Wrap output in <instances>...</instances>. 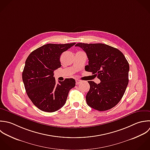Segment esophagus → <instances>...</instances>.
Here are the masks:
<instances>
[{
	"instance_id": "34e87169",
	"label": "esophagus",
	"mask_w": 150,
	"mask_h": 150,
	"mask_svg": "<svg viewBox=\"0 0 150 150\" xmlns=\"http://www.w3.org/2000/svg\"><path fill=\"white\" fill-rule=\"evenodd\" d=\"M81 81L80 80H79V79H76V85H78V84H79L80 83H81Z\"/></svg>"
}]
</instances>
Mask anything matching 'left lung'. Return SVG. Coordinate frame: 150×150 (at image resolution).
<instances>
[{"mask_svg":"<svg viewBox=\"0 0 150 150\" xmlns=\"http://www.w3.org/2000/svg\"><path fill=\"white\" fill-rule=\"evenodd\" d=\"M89 59L85 71L100 80L98 84L88 81L90 89L86 96L88 106L105 111L115 107L123 96L129 83V64L118 49L102 44L78 43Z\"/></svg>","mask_w":150,"mask_h":150,"instance_id":"8db88e82","label":"left lung"}]
</instances>
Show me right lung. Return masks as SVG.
I'll return each mask as SVG.
<instances>
[{
    "label": "right lung",
    "instance_id": "add662e5",
    "mask_svg": "<svg viewBox=\"0 0 150 150\" xmlns=\"http://www.w3.org/2000/svg\"><path fill=\"white\" fill-rule=\"evenodd\" d=\"M76 43L45 44L28 56L22 73L26 93L33 103L46 112H54L65 103L68 93L75 86L73 78L55 82V70L61 67V54Z\"/></svg>",
    "mask_w": 150,
    "mask_h": 150
}]
</instances>
